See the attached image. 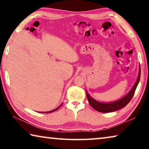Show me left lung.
I'll use <instances>...</instances> for the list:
<instances>
[{
    "label": "left lung",
    "instance_id": "obj_1",
    "mask_svg": "<svg viewBox=\"0 0 149 149\" xmlns=\"http://www.w3.org/2000/svg\"><path fill=\"white\" fill-rule=\"evenodd\" d=\"M140 75H141V68H139V75L138 79H137V81H136L135 84H134L133 87L130 90V92L128 93V94L124 96L123 97H122L120 100L118 101L111 102V103H101V102H99L95 100L94 98H92L91 96H90L88 93H86L87 98H88V100L90 105L92 107V108L97 110L98 112H104V113H107V112H112L116 111V110H118L119 109H122V108L125 107L127 104L129 103L130 101L132 100L134 94L135 90L136 89V87L138 86L139 83V79H140Z\"/></svg>",
    "mask_w": 149,
    "mask_h": 149
}]
</instances>
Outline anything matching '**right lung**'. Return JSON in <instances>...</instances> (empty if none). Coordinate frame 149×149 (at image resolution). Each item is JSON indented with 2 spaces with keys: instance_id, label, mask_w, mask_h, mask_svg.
Listing matches in <instances>:
<instances>
[{
  "instance_id": "obj_1",
  "label": "right lung",
  "mask_w": 149,
  "mask_h": 149,
  "mask_svg": "<svg viewBox=\"0 0 149 149\" xmlns=\"http://www.w3.org/2000/svg\"><path fill=\"white\" fill-rule=\"evenodd\" d=\"M61 105H60L59 107H58L57 108H56V109H54V110H51V111H49V112H40V113H50V112H53L55 111V110H57L58 109H59V108L61 106Z\"/></svg>"
}]
</instances>
